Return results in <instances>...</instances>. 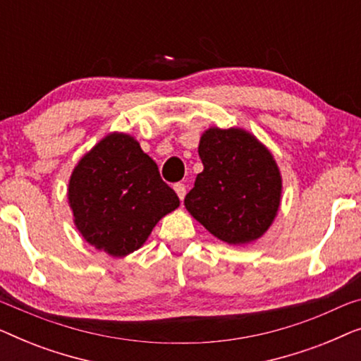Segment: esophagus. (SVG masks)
Masks as SVG:
<instances>
[{
    "instance_id": "obj_1",
    "label": "esophagus",
    "mask_w": 361,
    "mask_h": 361,
    "mask_svg": "<svg viewBox=\"0 0 361 361\" xmlns=\"http://www.w3.org/2000/svg\"><path fill=\"white\" fill-rule=\"evenodd\" d=\"M174 190H176V194H177V197H179L180 200H184V197H185V194H187V189H185V185L184 184H174Z\"/></svg>"
}]
</instances>
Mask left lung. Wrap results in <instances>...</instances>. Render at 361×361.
Here are the masks:
<instances>
[{"label":"left lung","mask_w":361,"mask_h":361,"mask_svg":"<svg viewBox=\"0 0 361 361\" xmlns=\"http://www.w3.org/2000/svg\"><path fill=\"white\" fill-rule=\"evenodd\" d=\"M199 156L204 171L184 199L189 214L228 245L261 238L278 215L283 194L273 152L243 128L210 126L200 136Z\"/></svg>","instance_id":"left-lung-1"}]
</instances>
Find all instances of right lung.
Segmentation results:
<instances>
[{
    "label": "right lung",
    "mask_w": 361,
    "mask_h": 361,
    "mask_svg": "<svg viewBox=\"0 0 361 361\" xmlns=\"http://www.w3.org/2000/svg\"><path fill=\"white\" fill-rule=\"evenodd\" d=\"M73 225L88 245L123 258L140 250L179 197L135 136L111 131L73 167L67 189Z\"/></svg>",
    "instance_id": "add662e5"
}]
</instances>
